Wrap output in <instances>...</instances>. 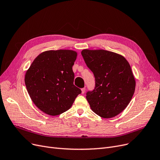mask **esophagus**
Returning a JSON list of instances; mask_svg holds the SVG:
<instances>
[{
    "instance_id": "obj_1",
    "label": "esophagus",
    "mask_w": 160,
    "mask_h": 160,
    "mask_svg": "<svg viewBox=\"0 0 160 160\" xmlns=\"http://www.w3.org/2000/svg\"><path fill=\"white\" fill-rule=\"evenodd\" d=\"M85 90H86V88H85V87L81 88V93H82V94H84V93L85 92Z\"/></svg>"
}]
</instances>
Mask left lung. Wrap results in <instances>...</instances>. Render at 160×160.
<instances>
[{"label": "left lung", "mask_w": 160, "mask_h": 160, "mask_svg": "<svg viewBox=\"0 0 160 160\" xmlns=\"http://www.w3.org/2000/svg\"><path fill=\"white\" fill-rule=\"evenodd\" d=\"M95 78V87L87 92L91 110L103 118L118 116L128 106L136 82L129 62L123 56L105 50L81 51Z\"/></svg>", "instance_id": "obj_1"}]
</instances>
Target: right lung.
Wrapping results in <instances>:
<instances>
[{"label":"right lung","instance_id":"add662e5","mask_svg":"<svg viewBox=\"0 0 160 160\" xmlns=\"http://www.w3.org/2000/svg\"><path fill=\"white\" fill-rule=\"evenodd\" d=\"M78 53L72 50H48L38 56L25 75L30 98L44 113L57 116L72 107L81 89L73 85L72 67Z\"/></svg>","mask_w":160,"mask_h":160}]
</instances>
